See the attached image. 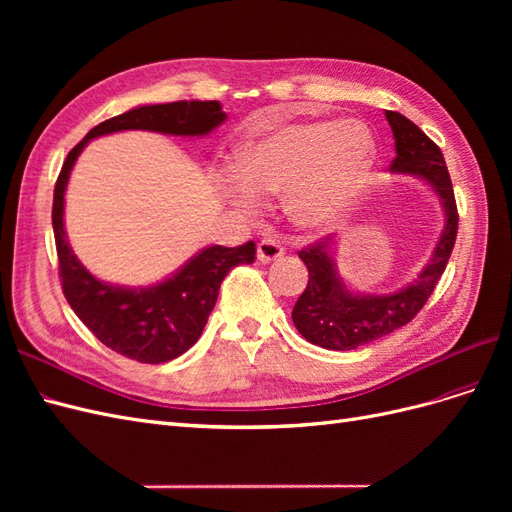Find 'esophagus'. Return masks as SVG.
Masks as SVG:
<instances>
[{"instance_id": "esophagus-1", "label": "esophagus", "mask_w": 512, "mask_h": 512, "mask_svg": "<svg viewBox=\"0 0 512 512\" xmlns=\"http://www.w3.org/2000/svg\"><path fill=\"white\" fill-rule=\"evenodd\" d=\"M284 256V247L275 239H262L258 243V260L260 262H273Z\"/></svg>"}]
</instances>
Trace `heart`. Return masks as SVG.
<instances>
[{
    "label": "heart",
    "mask_w": 512,
    "mask_h": 512,
    "mask_svg": "<svg viewBox=\"0 0 512 512\" xmlns=\"http://www.w3.org/2000/svg\"><path fill=\"white\" fill-rule=\"evenodd\" d=\"M374 153V136L359 119L275 123L239 145L224 190L243 209H256L258 194H284L294 224L324 230L344 218Z\"/></svg>",
    "instance_id": "obj_1"
}]
</instances>
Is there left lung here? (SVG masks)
Segmentation results:
<instances>
[{
  "label": "left lung",
  "instance_id": "8db88e82",
  "mask_svg": "<svg viewBox=\"0 0 512 512\" xmlns=\"http://www.w3.org/2000/svg\"><path fill=\"white\" fill-rule=\"evenodd\" d=\"M386 121L393 130L397 153L391 170L431 185L444 209V228L425 269L408 286L391 294L352 292L335 269L333 237L303 247L299 258L305 262L309 280L294 303L292 322L307 342L327 350H354L408 324L438 286L455 245L459 215L440 147L401 113L386 111Z\"/></svg>",
  "mask_w": 512,
  "mask_h": 512
}]
</instances>
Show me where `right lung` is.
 Instances as JSON below:
<instances>
[{
    "label": "right lung",
    "mask_w": 512,
    "mask_h": 512,
    "mask_svg": "<svg viewBox=\"0 0 512 512\" xmlns=\"http://www.w3.org/2000/svg\"><path fill=\"white\" fill-rule=\"evenodd\" d=\"M218 100H181L136 106L89 130L61 166L53 196V230L64 297L74 314L100 342L138 363H166L190 350L203 333L220 284L237 265H252L256 243L239 247L211 245L168 277L147 288H126L100 282L74 256L64 230V194L76 158L91 138L123 130H147L170 136H205L224 123Z\"/></svg>",
    "instance_id": "1"
}]
</instances>
